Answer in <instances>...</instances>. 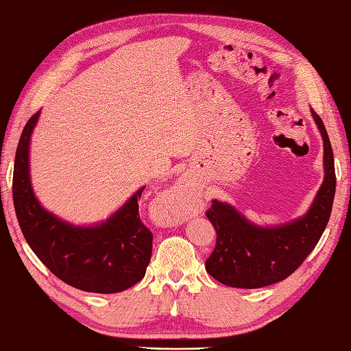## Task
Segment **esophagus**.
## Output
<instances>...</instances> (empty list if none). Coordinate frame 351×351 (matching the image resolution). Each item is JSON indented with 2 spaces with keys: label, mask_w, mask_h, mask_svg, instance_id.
Wrapping results in <instances>:
<instances>
[{
  "label": "esophagus",
  "mask_w": 351,
  "mask_h": 351,
  "mask_svg": "<svg viewBox=\"0 0 351 351\" xmlns=\"http://www.w3.org/2000/svg\"><path fill=\"white\" fill-rule=\"evenodd\" d=\"M186 197H188V186H186L184 180L183 182H178L174 186V189H173V192H171V195H169V199H173V202H171V206H173V210L180 209L182 206H184Z\"/></svg>",
  "instance_id": "obj_1"
}]
</instances>
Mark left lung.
<instances>
[{
  "label": "left lung",
  "instance_id": "8db88e82",
  "mask_svg": "<svg viewBox=\"0 0 351 351\" xmlns=\"http://www.w3.org/2000/svg\"><path fill=\"white\" fill-rule=\"evenodd\" d=\"M324 145V180L303 217L273 227L257 226L232 204L212 199L206 212L217 245L206 271L232 288L256 289L285 280L302 265L323 234L332 213L336 176L330 141L323 121L311 109Z\"/></svg>",
  "mask_w": 351,
  "mask_h": 351
}]
</instances>
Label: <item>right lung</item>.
Returning <instances> with one entry per match:
<instances>
[{
    "label": "right lung",
    "mask_w": 351,
    "mask_h": 351,
    "mask_svg": "<svg viewBox=\"0 0 351 351\" xmlns=\"http://www.w3.org/2000/svg\"><path fill=\"white\" fill-rule=\"evenodd\" d=\"M40 110L28 119L21 134L13 204L27 244L40 262L73 288L97 294H115L142 280L152 259L153 233L142 224V186L101 223L74 226L42 207L30 180V142Z\"/></svg>",
    "instance_id": "1"
}]
</instances>
